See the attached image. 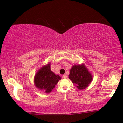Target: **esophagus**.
I'll return each instance as SVG.
<instances>
[{"label": "esophagus", "mask_w": 123, "mask_h": 123, "mask_svg": "<svg viewBox=\"0 0 123 123\" xmlns=\"http://www.w3.org/2000/svg\"><path fill=\"white\" fill-rule=\"evenodd\" d=\"M62 77L64 78V79H66V78L67 77V76L66 74H64V75H62Z\"/></svg>", "instance_id": "34e87169"}]
</instances>
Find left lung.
<instances>
[{"instance_id": "8db88e82", "label": "left lung", "mask_w": 123, "mask_h": 123, "mask_svg": "<svg viewBox=\"0 0 123 123\" xmlns=\"http://www.w3.org/2000/svg\"><path fill=\"white\" fill-rule=\"evenodd\" d=\"M69 79L79 90L88 87L93 80L90 72L84 64L74 65L70 70Z\"/></svg>"}]
</instances>
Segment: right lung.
Returning a JSON list of instances; mask_svg holds the SVG:
<instances>
[{"mask_svg": "<svg viewBox=\"0 0 123 123\" xmlns=\"http://www.w3.org/2000/svg\"><path fill=\"white\" fill-rule=\"evenodd\" d=\"M61 79L60 76L51 70V62H49L37 71L34 78V82L37 88L49 93Z\"/></svg>", "mask_w": 123, "mask_h": 123, "instance_id": "right-lung-1", "label": "right lung"}]
</instances>
